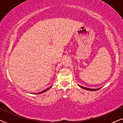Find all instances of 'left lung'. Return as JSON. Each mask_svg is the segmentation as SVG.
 <instances>
[{
    "label": "left lung",
    "instance_id": "1",
    "mask_svg": "<svg viewBox=\"0 0 123 123\" xmlns=\"http://www.w3.org/2000/svg\"><path fill=\"white\" fill-rule=\"evenodd\" d=\"M80 86V87L83 88V89H86V90H88V91H97V90H98L100 89L101 88H97V89H91V88H86V87H84V86Z\"/></svg>",
    "mask_w": 123,
    "mask_h": 123
}]
</instances>
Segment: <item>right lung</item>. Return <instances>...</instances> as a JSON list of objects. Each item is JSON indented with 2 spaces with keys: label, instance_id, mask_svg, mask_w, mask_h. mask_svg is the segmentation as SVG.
Returning <instances> with one entry per match:
<instances>
[{
  "label": "right lung",
  "instance_id": "obj_1",
  "mask_svg": "<svg viewBox=\"0 0 123 123\" xmlns=\"http://www.w3.org/2000/svg\"><path fill=\"white\" fill-rule=\"evenodd\" d=\"M52 86H50V87H49L48 88H47V89H46L44 90V91H42V92H38V93H34V94H41V93H44V92H46V91H48V90H49V89H50V88L52 87Z\"/></svg>",
  "mask_w": 123,
  "mask_h": 123
}]
</instances>
